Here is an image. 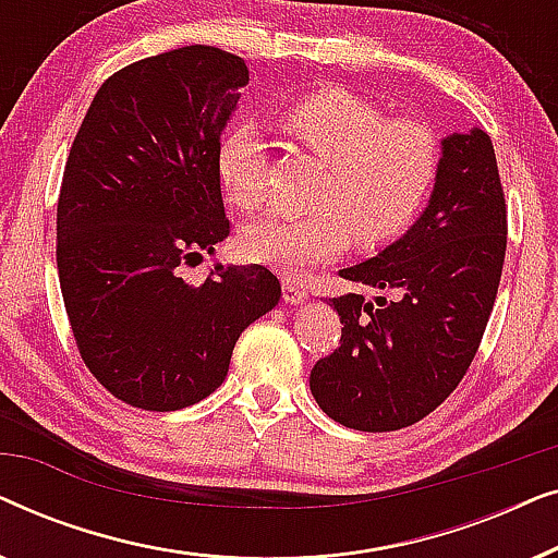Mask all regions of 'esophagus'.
<instances>
[{"label":"esophagus","mask_w":558,"mask_h":558,"mask_svg":"<svg viewBox=\"0 0 558 558\" xmlns=\"http://www.w3.org/2000/svg\"><path fill=\"white\" fill-rule=\"evenodd\" d=\"M281 292H284V302L300 304L307 300V289H304L294 277H281Z\"/></svg>","instance_id":"34e87169"}]
</instances>
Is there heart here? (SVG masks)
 I'll return each instance as SVG.
<instances>
[{
    "label": "heart",
    "instance_id": "obj_1",
    "mask_svg": "<svg viewBox=\"0 0 558 558\" xmlns=\"http://www.w3.org/2000/svg\"><path fill=\"white\" fill-rule=\"evenodd\" d=\"M279 126L330 165L317 195L319 213H269L241 233V254L279 271H302L348 248L391 241L422 208L439 172V140L416 119H386L368 98L340 86L310 90L279 111ZM266 142L251 124L228 129L218 174L239 210L266 197Z\"/></svg>",
    "mask_w": 558,
    "mask_h": 558
}]
</instances>
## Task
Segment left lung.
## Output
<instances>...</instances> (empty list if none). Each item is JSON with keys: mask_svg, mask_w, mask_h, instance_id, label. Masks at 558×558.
<instances>
[{"mask_svg": "<svg viewBox=\"0 0 558 558\" xmlns=\"http://www.w3.org/2000/svg\"><path fill=\"white\" fill-rule=\"evenodd\" d=\"M508 208L483 129L441 142L432 201L411 231L368 262L342 269L353 284L399 296H332L342 335L319 357L310 388L319 409L357 432L422 422L460 386L498 294Z\"/></svg>", "mask_w": 558, "mask_h": 558, "instance_id": "8db88e82", "label": "left lung"}]
</instances>
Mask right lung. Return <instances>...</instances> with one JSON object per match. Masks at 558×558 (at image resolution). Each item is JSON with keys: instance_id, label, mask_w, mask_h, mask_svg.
<instances>
[{"instance_id": "1", "label": "right lung", "mask_w": 558, "mask_h": 558, "mask_svg": "<svg viewBox=\"0 0 558 558\" xmlns=\"http://www.w3.org/2000/svg\"><path fill=\"white\" fill-rule=\"evenodd\" d=\"M248 83L243 58L187 45L104 81L58 195V277L75 345L111 396L178 411L223 384L235 340L277 307L262 264L182 266L228 239L220 134Z\"/></svg>"}]
</instances>
